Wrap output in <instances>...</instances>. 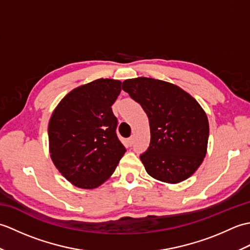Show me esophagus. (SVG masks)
I'll return each instance as SVG.
<instances>
[{
  "instance_id": "esophagus-1",
  "label": "esophagus",
  "mask_w": 250,
  "mask_h": 250,
  "mask_svg": "<svg viewBox=\"0 0 250 250\" xmlns=\"http://www.w3.org/2000/svg\"><path fill=\"white\" fill-rule=\"evenodd\" d=\"M133 141H134V135H132L129 137V143L130 144H133Z\"/></svg>"
}]
</instances>
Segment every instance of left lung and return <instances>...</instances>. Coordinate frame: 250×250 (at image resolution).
<instances>
[{
  "label": "left lung",
  "mask_w": 250,
  "mask_h": 250,
  "mask_svg": "<svg viewBox=\"0 0 250 250\" xmlns=\"http://www.w3.org/2000/svg\"><path fill=\"white\" fill-rule=\"evenodd\" d=\"M122 89L149 119L150 145L140 156L146 172L167 184L189 178L204 160L209 134L198 101L176 84L155 78L126 79Z\"/></svg>",
  "instance_id": "left-lung-1"
}]
</instances>
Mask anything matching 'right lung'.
<instances>
[{
  "label": "right lung",
  "mask_w": 250,
  "mask_h": 250,
  "mask_svg": "<svg viewBox=\"0 0 250 250\" xmlns=\"http://www.w3.org/2000/svg\"><path fill=\"white\" fill-rule=\"evenodd\" d=\"M121 82L100 78L68 92L48 124L49 152L62 176L75 187L94 189L106 182L125 148L116 134L111 105Z\"/></svg>",
  "instance_id": "1"
}]
</instances>
